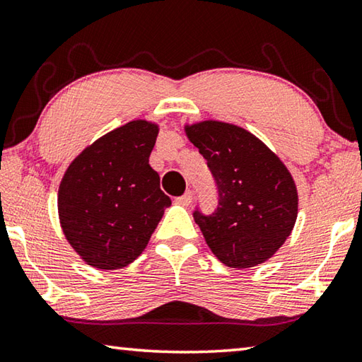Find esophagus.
Instances as JSON below:
<instances>
[{
	"label": "esophagus",
	"mask_w": 362,
	"mask_h": 362,
	"mask_svg": "<svg viewBox=\"0 0 362 362\" xmlns=\"http://www.w3.org/2000/svg\"><path fill=\"white\" fill-rule=\"evenodd\" d=\"M193 201V193L192 192H187L183 196H179V198L175 199V202L179 204V206H183V207H188L189 204H192Z\"/></svg>",
	"instance_id": "esophagus-1"
}]
</instances>
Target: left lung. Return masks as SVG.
<instances>
[{
    "label": "left lung",
    "instance_id": "8db88e82",
    "mask_svg": "<svg viewBox=\"0 0 362 362\" xmlns=\"http://www.w3.org/2000/svg\"><path fill=\"white\" fill-rule=\"evenodd\" d=\"M188 139L207 161L218 194L210 215L193 216L223 264L247 269L285 244L298 216V189L284 163L247 129L223 122L187 127Z\"/></svg>",
    "mask_w": 362,
    "mask_h": 362
}]
</instances>
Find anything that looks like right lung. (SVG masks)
I'll list each match as a JSON object with an SVG mask.
<instances>
[{
  "label": "right lung",
  "instance_id": "add662e5",
  "mask_svg": "<svg viewBox=\"0 0 362 362\" xmlns=\"http://www.w3.org/2000/svg\"><path fill=\"white\" fill-rule=\"evenodd\" d=\"M158 127L134 120L91 144L71 163L58 189L63 233L81 258L122 269L147 247L170 198L150 168Z\"/></svg>",
  "mask_w": 362,
  "mask_h": 362
}]
</instances>
